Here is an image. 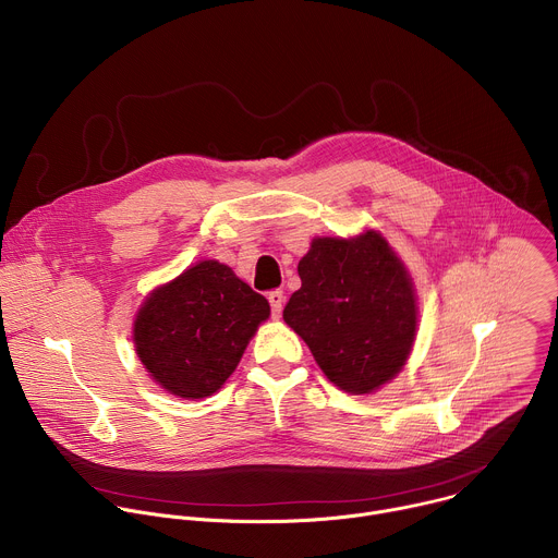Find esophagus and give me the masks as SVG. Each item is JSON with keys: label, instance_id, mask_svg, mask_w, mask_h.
I'll return each instance as SVG.
<instances>
[{"label": "esophagus", "instance_id": "esophagus-1", "mask_svg": "<svg viewBox=\"0 0 558 558\" xmlns=\"http://www.w3.org/2000/svg\"><path fill=\"white\" fill-rule=\"evenodd\" d=\"M269 304H271V313H274V317H280L282 306H284V293H282L280 289L269 291Z\"/></svg>", "mask_w": 558, "mask_h": 558}]
</instances>
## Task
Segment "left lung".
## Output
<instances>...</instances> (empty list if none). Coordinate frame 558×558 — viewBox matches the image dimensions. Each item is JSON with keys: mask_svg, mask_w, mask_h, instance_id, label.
<instances>
[{"mask_svg": "<svg viewBox=\"0 0 558 558\" xmlns=\"http://www.w3.org/2000/svg\"><path fill=\"white\" fill-rule=\"evenodd\" d=\"M302 287L282 317L344 392H375L400 373L417 336L413 278L386 238H313L298 263Z\"/></svg>", "mask_w": 558, "mask_h": 558, "instance_id": "left-lung-1", "label": "left lung"}]
</instances>
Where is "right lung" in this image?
I'll return each mask as SVG.
<instances>
[{
	"mask_svg": "<svg viewBox=\"0 0 558 558\" xmlns=\"http://www.w3.org/2000/svg\"><path fill=\"white\" fill-rule=\"evenodd\" d=\"M271 313L265 295L218 260H201L145 295L134 351L149 377L183 400L214 395Z\"/></svg>",
	"mask_w": 558,
	"mask_h": 558,
	"instance_id": "1",
	"label": "right lung"
}]
</instances>
